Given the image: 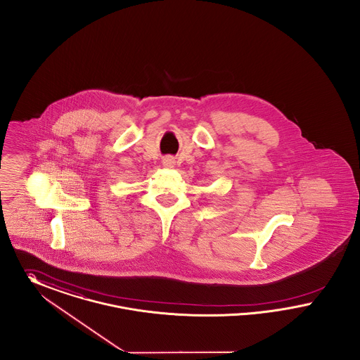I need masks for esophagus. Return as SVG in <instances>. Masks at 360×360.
<instances>
[{
    "label": "esophagus",
    "mask_w": 360,
    "mask_h": 360,
    "mask_svg": "<svg viewBox=\"0 0 360 360\" xmlns=\"http://www.w3.org/2000/svg\"><path fill=\"white\" fill-rule=\"evenodd\" d=\"M162 164H164V167H167V168H173V167H174V158H173V157H165L164 161H162Z\"/></svg>",
    "instance_id": "esophagus-1"
}]
</instances>
